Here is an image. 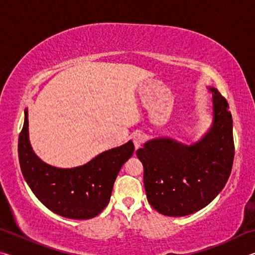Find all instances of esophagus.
Returning <instances> with one entry per match:
<instances>
[{
    "label": "esophagus",
    "instance_id": "esophagus-1",
    "mask_svg": "<svg viewBox=\"0 0 255 255\" xmlns=\"http://www.w3.org/2000/svg\"><path fill=\"white\" fill-rule=\"evenodd\" d=\"M144 140H145V137L143 133L138 132V133H135V135H132V141H133V145H135L136 148L140 147L141 144L144 143Z\"/></svg>",
    "mask_w": 255,
    "mask_h": 255
}]
</instances>
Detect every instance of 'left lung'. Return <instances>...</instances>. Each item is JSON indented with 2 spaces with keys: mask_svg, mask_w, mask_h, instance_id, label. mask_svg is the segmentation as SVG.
<instances>
[{
  "mask_svg": "<svg viewBox=\"0 0 255 255\" xmlns=\"http://www.w3.org/2000/svg\"><path fill=\"white\" fill-rule=\"evenodd\" d=\"M209 90L213 125L199 141L188 146L172 138H155L136 152L144 166L147 200L162 215L181 217L202 209L231 175L235 150L230 106L217 89Z\"/></svg>",
  "mask_w": 255,
  "mask_h": 255,
  "instance_id": "1",
  "label": "left lung"
}]
</instances>
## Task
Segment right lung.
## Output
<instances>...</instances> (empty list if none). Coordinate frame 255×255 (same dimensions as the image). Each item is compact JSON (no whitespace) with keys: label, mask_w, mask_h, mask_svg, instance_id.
<instances>
[{"label":"right lung","mask_w":255,"mask_h":255,"mask_svg":"<svg viewBox=\"0 0 255 255\" xmlns=\"http://www.w3.org/2000/svg\"><path fill=\"white\" fill-rule=\"evenodd\" d=\"M28 111L19 135L20 167L38 199L55 214L72 219H90L109 204L120 169L135 150L132 141L106 150L84 165L59 169L46 164L31 148L28 132Z\"/></svg>","instance_id":"1"}]
</instances>
